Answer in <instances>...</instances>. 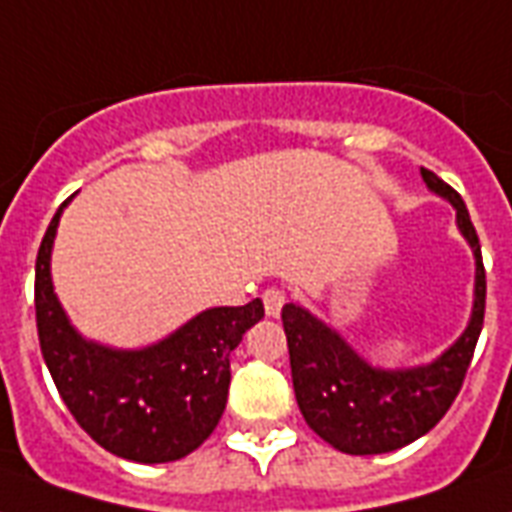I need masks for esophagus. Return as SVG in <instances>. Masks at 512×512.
Listing matches in <instances>:
<instances>
[{
    "label": "esophagus",
    "mask_w": 512,
    "mask_h": 512,
    "mask_svg": "<svg viewBox=\"0 0 512 512\" xmlns=\"http://www.w3.org/2000/svg\"><path fill=\"white\" fill-rule=\"evenodd\" d=\"M261 299H264V310H267L269 318H277L288 296H285L283 288H267V291L261 293Z\"/></svg>",
    "instance_id": "1"
}]
</instances>
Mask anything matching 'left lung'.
Segmentation results:
<instances>
[{
    "mask_svg": "<svg viewBox=\"0 0 512 512\" xmlns=\"http://www.w3.org/2000/svg\"><path fill=\"white\" fill-rule=\"evenodd\" d=\"M422 178L435 194L454 205L459 232L475 256L473 315L465 334L441 358L427 366L398 371L376 368L304 307H283L296 403L307 425L344 454H387L430 433L462 390L481 336L486 269L473 221L465 200L433 170L422 168Z\"/></svg>",
    "mask_w": 512,
    "mask_h": 512,
    "instance_id": "obj_1",
    "label": "left lung"
}]
</instances>
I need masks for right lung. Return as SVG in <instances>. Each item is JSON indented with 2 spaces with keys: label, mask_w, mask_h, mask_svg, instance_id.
<instances>
[{
  "label": "right lung",
  "mask_w": 512,
  "mask_h": 512,
  "mask_svg": "<svg viewBox=\"0 0 512 512\" xmlns=\"http://www.w3.org/2000/svg\"><path fill=\"white\" fill-rule=\"evenodd\" d=\"M66 202L37 253L34 307L42 358L71 417L98 446L144 465L176 462L219 425L232 379L229 355L264 318V304L253 299L245 307H213L141 350L87 342L66 318L50 277Z\"/></svg>",
  "instance_id": "1"
}]
</instances>
